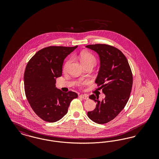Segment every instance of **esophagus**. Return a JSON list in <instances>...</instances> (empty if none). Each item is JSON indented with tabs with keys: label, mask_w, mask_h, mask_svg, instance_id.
Here are the masks:
<instances>
[{
	"label": "esophagus",
	"mask_w": 159,
	"mask_h": 159,
	"mask_svg": "<svg viewBox=\"0 0 159 159\" xmlns=\"http://www.w3.org/2000/svg\"><path fill=\"white\" fill-rule=\"evenodd\" d=\"M79 97L84 99H89L88 96L87 95H85V94H83V95L82 94V95H80L79 96Z\"/></svg>",
	"instance_id": "1"
}]
</instances>
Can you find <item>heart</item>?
I'll use <instances>...</instances> for the list:
<instances>
[{
	"label": "heart",
	"instance_id": "b5f03b06",
	"mask_svg": "<svg viewBox=\"0 0 159 159\" xmlns=\"http://www.w3.org/2000/svg\"><path fill=\"white\" fill-rule=\"evenodd\" d=\"M78 58L80 60L82 64H83V66H86L88 65H92V66H95L96 62H97V59L92 54V53L89 52H82L80 53L78 56ZM71 62V60L69 59L66 61L64 65V70H66L68 68ZM87 83L86 81L83 82V83Z\"/></svg>",
	"mask_w": 159,
	"mask_h": 159
}]
</instances>
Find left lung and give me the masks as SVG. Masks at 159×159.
Instances as JSON below:
<instances>
[{
  "label": "left lung",
  "mask_w": 159,
  "mask_h": 159,
  "mask_svg": "<svg viewBox=\"0 0 159 159\" xmlns=\"http://www.w3.org/2000/svg\"><path fill=\"white\" fill-rule=\"evenodd\" d=\"M86 47L99 56L100 68L95 83L106 95L102 101L94 94L89 96L97 106L88 112V116L97 123L104 124L113 120L126 105L132 91V73L128 60L117 48L106 44Z\"/></svg>",
  "instance_id": "obj_1"
}]
</instances>
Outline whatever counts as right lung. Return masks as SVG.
I'll return each mask as SVG.
<instances>
[{"instance_id":"1","label":"right lung","mask_w":159,"mask_h":159,"mask_svg":"<svg viewBox=\"0 0 159 159\" xmlns=\"http://www.w3.org/2000/svg\"><path fill=\"white\" fill-rule=\"evenodd\" d=\"M74 47L50 46L37 52L28 62L24 72V91L31 108L42 120L55 122L68 111L76 92H63L55 88L56 77L62 76L64 59Z\"/></svg>"}]
</instances>
